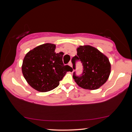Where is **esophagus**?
Instances as JSON below:
<instances>
[{"mask_svg": "<svg viewBox=\"0 0 132 132\" xmlns=\"http://www.w3.org/2000/svg\"><path fill=\"white\" fill-rule=\"evenodd\" d=\"M69 65L70 66H71V68H72V67H73V64H72V63H71V62H69Z\"/></svg>", "mask_w": 132, "mask_h": 132, "instance_id": "obj_1", "label": "esophagus"}]
</instances>
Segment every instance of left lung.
Instances as JSON below:
<instances>
[{
  "instance_id": "obj_1",
  "label": "left lung",
  "mask_w": 132,
  "mask_h": 132,
  "mask_svg": "<svg viewBox=\"0 0 132 132\" xmlns=\"http://www.w3.org/2000/svg\"><path fill=\"white\" fill-rule=\"evenodd\" d=\"M77 56L72 59H80L83 66V73L80 77L73 76L75 82L86 90H97L105 83L111 70L109 59L103 53L94 46L80 45L77 48ZM73 68L75 69V64Z\"/></svg>"
}]
</instances>
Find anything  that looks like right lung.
Instances as JSON below:
<instances>
[{"label": "right lung", "mask_w": 132, "mask_h": 132, "mask_svg": "<svg viewBox=\"0 0 132 132\" xmlns=\"http://www.w3.org/2000/svg\"><path fill=\"white\" fill-rule=\"evenodd\" d=\"M56 45L46 43L30 50L24 57L22 73L31 87L47 92L59 86L71 67L64 65L63 53H56Z\"/></svg>", "instance_id": "obj_1"}]
</instances>
